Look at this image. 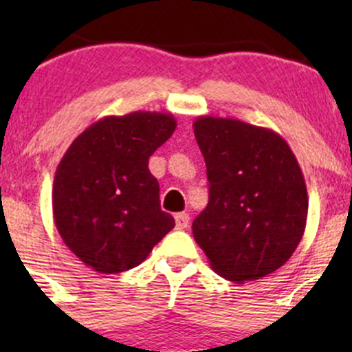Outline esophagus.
<instances>
[{
  "instance_id": "obj_1",
  "label": "esophagus",
  "mask_w": 352,
  "mask_h": 352,
  "mask_svg": "<svg viewBox=\"0 0 352 352\" xmlns=\"http://www.w3.org/2000/svg\"><path fill=\"white\" fill-rule=\"evenodd\" d=\"M177 230H186L189 226V214L187 212H177L175 214Z\"/></svg>"
}]
</instances>
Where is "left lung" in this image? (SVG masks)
<instances>
[{"instance_id": "obj_1", "label": "left lung", "mask_w": 352, "mask_h": 352, "mask_svg": "<svg viewBox=\"0 0 352 352\" xmlns=\"http://www.w3.org/2000/svg\"><path fill=\"white\" fill-rule=\"evenodd\" d=\"M192 127L209 180L194 239L221 278H265L305 233L308 194L296 156L276 131L232 117L201 116Z\"/></svg>"}]
</instances>
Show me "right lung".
Segmentation results:
<instances>
[{"label":"right lung","instance_id":"add662e5","mask_svg":"<svg viewBox=\"0 0 352 352\" xmlns=\"http://www.w3.org/2000/svg\"><path fill=\"white\" fill-rule=\"evenodd\" d=\"M172 113L107 116L83 131L56 168L52 214L66 247L102 274L140 265L175 226L160 208L148 160L173 134Z\"/></svg>","mask_w":352,"mask_h":352}]
</instances>
